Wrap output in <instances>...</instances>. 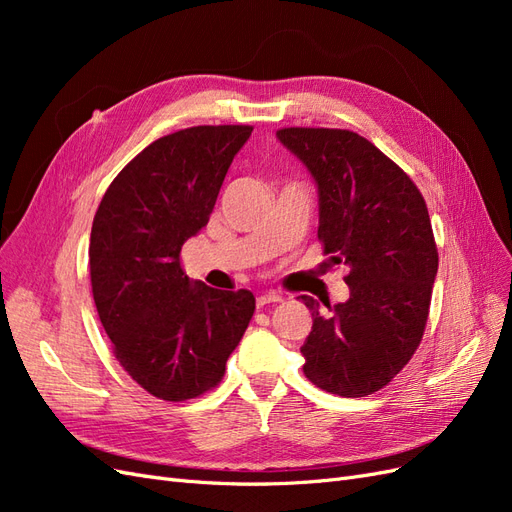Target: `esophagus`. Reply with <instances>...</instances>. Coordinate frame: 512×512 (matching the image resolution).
Here are the masks:
<instances>
[{"mask_svg": "<svg viewBox=\"0 0 512 512\" xmlns=\"http://www.w3.org/2000/svg\"><path fill=\"white\" fill-rule=\"evenodd\" d=\"M282 301V294H277V292H262V294H258V299H256V305L258 307H265V305H269V303H280Z\"/></svg>", "mask_w": 512, "mask_h": 512, "instance_id": "obj_1", "label": "esophagus"}]
</instances>
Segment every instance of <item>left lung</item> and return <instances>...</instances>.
<instances>
[{
  "label": "left lung",
  "mask_w": 512,
  "mask_h": 512,
  "mask_svg": "<svg viewBox=\"0 0 512 512\" xmlns=\"http://www.w3.org/2000/svg\"><path fill=\"white\" fill-rule=\"evenodd\" d=\"M277 138L314 175L318 241L331 265H346V303L303 294L312 331L303 374L339 397H365L389 384L421 344L438 273V247L421 190L361 134L282 128Z\"/></svg>",
  "instance_id": "left-lung-1"
}]
</instances>
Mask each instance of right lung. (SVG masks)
Listing matches in <instances>:
<instances>
[{
    "label": "right lung",
    "mask_w": 512,
    "mask_h": 512,
    "mask_svg": "<svg viewBox=\"0 0 512 512\" xmlns=\"http://www.w3.org/2000/svg\"><path fill=\"white\" fill-rule=\"evenodd\" d=\"M252 126H194L158 138L108 185L89 239L91 292L113 354L164 401L205 395L250 324V290L190 282L181 245L207 226Z\"/></svg>",
    "instance_id": "1"
}]
</instances>
